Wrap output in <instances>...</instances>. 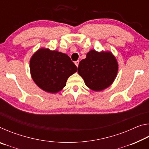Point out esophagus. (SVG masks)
Listing matches in <instances>:
<instances>
[{
	"mask_svg": "<svg viewBox=\"0 0 149 149\" xmlns=\"http://www.w3.org/2000/svg\"><path fill=\"white\" fill-rule=\"evenodd\" d=\"M79 60H77V61L75 62V64L76 65V66H77V67H78V65H79Z\"/></svg>",
	"mask_w": 149,
	"mask_h": 149,
	"instance_id": "34e87169",
	"label": "esophagus"
}]
</instances>
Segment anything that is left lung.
<instances>
[{"label":"left lung","instance_id":"1","mask_svg":"<svg viewBox=\"0 0 149 149\" xmlns=\"http://www.w3.org/2000/svg\"><path fill=\"white\" fill-rule=\"evenodd\" d=\"M118 70L117 60L110 52L91 50L81 60L77 72L89 89L100 91L114 81Z\"/></svg>","mask_w":149,"mask_h":149}]
</instances>
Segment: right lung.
Masks as SVG:
<instances>
[{
    "label": "right lung",
    "instance_id": "1",
    "mask_svg": "<svg viewBox=\"0 0 149 149\" xmlns=\"http://www.w3.org/2000/svg\"><path fill=\"white\" fill-rule=\"evenodd\" d=\"M77 68L67 54L49 49H39L30 60L33 80L45 91L56 93L66 85Z\"/></svg>",
    "mask_w": 149,
    "mask_h": 149
}]
</instances>
